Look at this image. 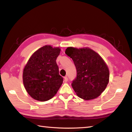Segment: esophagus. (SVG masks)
Masks as SVG:
<instances>
[{"mask_svg":"<svg viewBox=\"0 0 132 132\" xmlns=\"http://www.w3.org/2000/svg\"><path fill=\"white\" fill-rule=\"evenodd\" d=\"M68 78L67 77H64V82H68Z\"/></svg>","mask_w":132,"mask_h":132,"instance_id":"1","label":"esophagus"}]
</instances>
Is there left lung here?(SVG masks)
<instances>
[{
    "label": "left lung",
    "mask_w": 132,
    "mask_h": 132,
    "mask_svg": "<svg viewBox=\"0 0 132 132\" xmlns=\"http://www.w3.org/2000/svg\"><path fill=\"white\" fill-rule=\"evenodd\" d=\"M65 53L76 67L77 77L71 86L78 96L89 100L100 96L107 86L109 78L108 68L103 58L88 47H69Z\"/></svg>",
    "instance_id": "left-lung-1"
}]
</instances>
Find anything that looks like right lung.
<instances>
[{
  "label": "right lung",
  "instance_id": "1",
  "mask_svg": "<svg viewBox=\"0 0 132 132\" xmlns=\"http://www.w3.org/2000/svg\"><path fill=\"white\" fill-rule=\"evenodd\" d=\"M59 47L45 45L36 51L23 70L25 88L33 99L45 102L57 94L63 83L59 74L56 59L60 53Z\"/></svg>",
  "mask_w": 132,
  "mask_h": 132
}]
</instances>
